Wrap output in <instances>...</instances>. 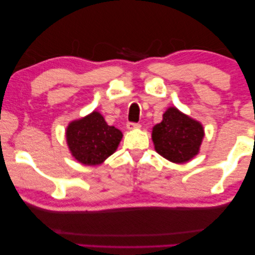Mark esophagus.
Returning a JSON list of instances; mask_svg holds the SVG:
<instances>
[{
  "label": "esophagus",
  "mask_w": 255,
  "mask_h": 255,
  "mask_svg": "<svg viewBox=\"0 0 255 255\" xmlns=\"http://www.w3.org/2000/svg\"><path fill=\"white\" fill-rule=\"evenodd\" d=\"M141 125L138 124V123H128L127 124V128L128 130H134V128H140Z\"/></svg>",
  "instance_id": "obj_1"
}]
</instances>
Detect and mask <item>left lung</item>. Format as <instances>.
<instances>
[{
	"label": "left lung",
	"mask_w": 255,
	"mask_h": 255,
	"mask_svg": "<svg viewBox=\"0 0 255 255\" xmlns=\"http://www.w3.org/2000/svg\"><path fill=\"white\" fill-rule=\"evenodd\" d=\"M203 138V125L175 107H169L161 123L152 128L154 149L174 163H186L196 156Z\"/></svg>",
	"instance_id": "left-lung-1"
}]
</instances>
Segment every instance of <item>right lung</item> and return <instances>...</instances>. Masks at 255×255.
<instances>
[{
  "mask_svg": "<svg viewBox=\"0 0 255 255\" xmlns=\"http://www.w3.org/2000/svg\"><path fill=\"white\" fill-rule=\"evenodd\" d=\"M123 133L107 124L99 111L94 110L66 128V141L71 154L85 166H97L106 161L118 148Z\"/></svg>",
  "mask_w": 255,
  "mask_h": 255,
  "instance_id": "obj_1",
  "label": "right lung"
}]
</instances>
